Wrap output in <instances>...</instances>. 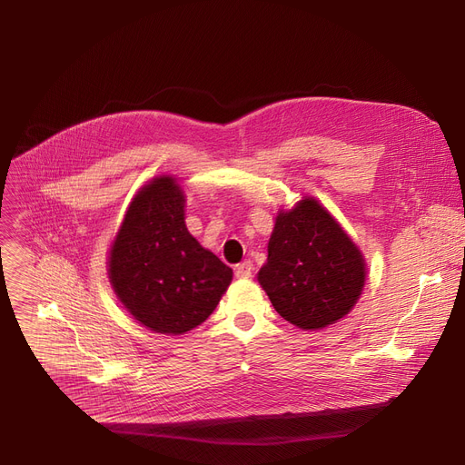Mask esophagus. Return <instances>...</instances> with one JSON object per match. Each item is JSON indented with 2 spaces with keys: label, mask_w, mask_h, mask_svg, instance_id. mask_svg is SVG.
<instances>
[{
  "label": "esophagus",
  "mask_w": 465,
  "mask_h": 465,
  "mask_svg": "<svg viewBox=\"0 0 465 465\" xmlns=\"http://www.w3.org/2000/svg\"><path fill=\"white\" fill-rule=\"evenodd\" d=\"M235 277L237 279H249L252 277V263L251 262H242L235 265Z\"/></svg>",
  "instance_id": "obj_1"
}]
</instances>
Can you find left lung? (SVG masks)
<instances>
[{
    "mask_svg": "<svg viewBox=\"0 0 465 465\" xmlns=\"http://www.w3.org/2000/svg\"><path fill=\"white\" fill-rule=\"evenodd\" d=\"M258 281L284 321L321 330L354 307L365 263L331 214L305 198L277 216Z\"/></svg>",
    "mask_w": 465,
    "mask_h": 465,
    "instance_id": "obj_1",
    "label": "left lung"
}]
</instances>
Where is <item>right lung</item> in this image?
<instances>
[{
	"mask_svg": "<svg viewBox=\"0 0 465 465\" xmlns=\"http://www.w3.org/2000/svg\"><path fill=\"white\" fill-rule=\"evenodd\" d=\"M109 277L135 321L181 335L209 319L232 270L190 235L179 184L160 177L134 198L113 242Z\"/></svg>",
	"mask_w": 465,
	"mask_h": 465,
	"instance_id": "add662e5",
	"label": "right lung"
}]
</instances>
